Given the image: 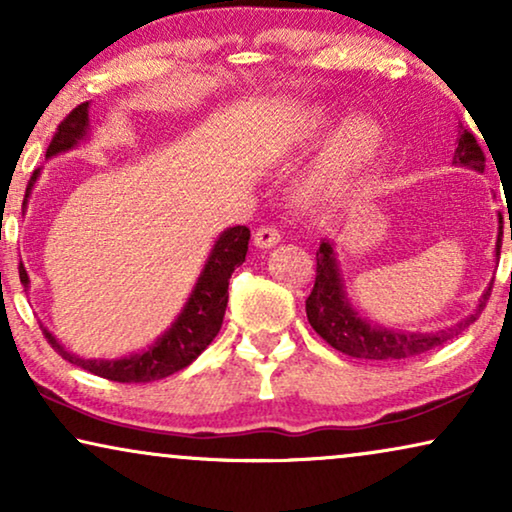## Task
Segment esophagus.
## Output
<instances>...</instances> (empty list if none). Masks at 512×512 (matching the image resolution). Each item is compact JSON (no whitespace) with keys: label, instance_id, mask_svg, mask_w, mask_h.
Masks as SVG:
<instances>
[{"label":"esophagus","instance_id":"34e87169","mask_svg":"<svg viewBox=\"0 0 512 512\" xmlns=\"http://www.w3.org/2000/svg\"><path fill=\"white\" fill-rule=\"evenodd\" d=\"M279 240H282V235H279V230L275 226H261L254 233V244H256L258 249L275 247Z\"/></svg>","mask_w":512,"mask_h":512}]
</instances>
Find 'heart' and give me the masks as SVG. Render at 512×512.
Instances as JSON below:
<instances>
[{
    "mask_svg": "<svg viewBox=\"0 0 512 512\" xmlns=\"http://www.w3.org/2000/svg\"><path fill=\"white\" fill-rule=\"evenodd\" d=\"M333 125V116L324 109H312L286 132L282 151H293L300 146H310L326 135ZM382 144V132L368 118H354L342 128L338 135L326 146L324 156L307 174L303 186H300V198L305 202H314L331 195L352 177L356 170L368 165L377 156Z\"/></svg>",
    "mask_w": 512,
    "mask_h": 512,
    "instance_id": "1",
    "label": "heart"
}]
</instances>
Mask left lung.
Listing matches in <instances>:
<instances>
[{"mask_svg":"<svg viewBox=\"0 0 512 512\" xmlns=\"http://www.w3.org/2000/svg\"><path fill=\"white\" fill-rule=\"evenodd\" d=\"M452 163L459 167H471L475 172L485 170V153H482L480 144L475 142V137L468 130H461ZM501 237L503 233L496 237V258L501 256ZM489 293H492V284H489L487 291L480 296L478 307H475L473 314H468V317L457 321L454 326L440 328V331L410 333L370 324V321L363 319L361 314L354 310V305L349 303L345 279H342L338 258H335L333 242L324 237L317 249V277H314L312 293L305 300V312L307 321H310L314 331H317L333 349H338V352L354 356V359L394 361L424 354L429 352V349L445 345L447 340L457 338V335L461 331H466V328L480 317L482 310H485Z\"/></svg>","mask_w":512,"mask_h":512,"instance_id":"left-lung-1","label":"left lung"}]
</instances>
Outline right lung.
<instances>
[{
    "label": "right lung",
    "mask_w": 512,
    "mask_h": 512,
    "mask_svg": "<svg viewBox=\"0 0 512 512\" xmlns=\"http://www.w3.org/2000/svg\"><path fill=\"white\" fill-rule=\"evenodd\" d=\"M90 104L83 102L79 107L69 111V116L58 125L55 130L53 142L48 144L46 158L58 156V153H67L79 146L90 132L88 121ZM41 170H34L27 184L23 209H27V200H30L32 188L37 184ZM249 228L247 226H233L216 237L212 251H209L205 268H202L198 282H195L191 296H188L184 310L174 319V324L160 335V338L149 345L142 352H135L130 356H121V359H83L76 356L55 340V335L48 328L41 326L46 340L58 352L62 359L74 363L88 373L107 377L114 382H153L163 380V377L177 373V370L186 368L198 356L205 352L209 342L216 338L221 331L223 314H226L228 305V282L237 265L244 263L249 249ZM20 282L23 286H30V277L23 261H20Z\"/></svg>",
    "instance_id": "add662e5"
}]
</instances>
